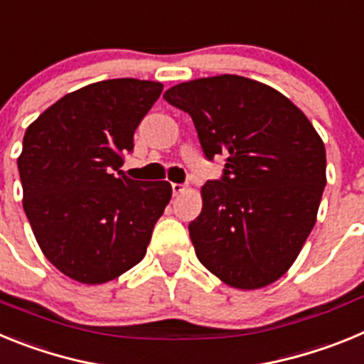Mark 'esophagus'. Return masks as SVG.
<instances>
[{"label": "esophagus", "instance_id": "34e87169", "mask_svg": "<svg viewBox=\"0 0 364 364\" xmlns=\"http://www.w3.org/2000/svg\"><path fill=\"white\" fill-rule=\"evenodd\" d=\"M171 189H173V195H175V197H178V195H182L184 191H188V186H186V184H171Z\"/></svg>", "mask_w": 364, "mask_h": 364}]
</instances>
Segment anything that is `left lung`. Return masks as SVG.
I'll list each match as a JSON object with an SVG mask.
<instances>
[{"mask_svg":"<svg viewBox=\"0 0 364 364\" xmlns=\"http://www.w3.org/2000/svg\"><path fill=\"white\" fill-rule=\"evenodd\" d=\"M164 98L191 117L205 159L226 156L222 178L202 186V211L189 224L198 260L239 290L272 284L317 218L323 140L284 95L237 74L178 83Z\"/></svg>","mask_w":364,"mask_h":364,"instance_id":"8db88e82","label":"left lung"}]
</instances>
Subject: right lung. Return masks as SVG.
<instances>
[{"label": "right lung", "instance_id": "right-lung-1", "mask_svg": "<svg viewBox=\"0 0 364 364\" xmlns=\"http://www.w3.org/2000/svg\"><path fill=\"white\" fill-rule=\"evenodd\" d=\"M162 89L149 80L96 82L27 127L18 159L25 215L43 255L74 281L104 284L136 266L171 200L166 180L120 171Z\"/></svg>", "mask_w": 364, "mask_h": 364}]
</instances>
